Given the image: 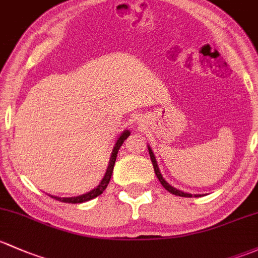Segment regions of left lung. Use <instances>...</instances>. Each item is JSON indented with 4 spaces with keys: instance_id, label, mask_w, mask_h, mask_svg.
I'll use <instances>...</instances> for the list:
<instances>
[{
    "instance_id": "obj_1",
    "label": "left lung",
    "mask_w": 258,
    "mask_h": 258,
    "mask_svg": "<svg viewBox=\"0 0 258 258\" xmlns=\"http://www.w3.org/2000/svg\"><path fill=\"white\" fill-rule=\"evenodd\" d=\"M148 150H149V154H150L151 163H153V166H154V171H155V175H156V177H158V179H159V181L161 182V185H163V186L165 187V190H168L169 192L174 194V195H176V196H181V198H192V196H195V198H199V196H201V195H199V194H196V195H192V194L184 192V191H181V190H177V188H175L174 186H171V185H170L169 182L166 181L165 179H164V177H163V175H161V171H160V169H159V165H158V163H156V158H155V155H154L153 150H151L150 145H148Z\"/></svg>"
}]
</instances>
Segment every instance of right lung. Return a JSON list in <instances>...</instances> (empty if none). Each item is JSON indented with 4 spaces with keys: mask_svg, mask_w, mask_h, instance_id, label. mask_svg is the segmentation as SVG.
Returning a JSON list of instances; mask_svg holds the SVG:
<instances>
[{
    "mask_svg": "<svg viewBox=\"0 0 258 258\" xmlns=\"http://www.w3.org/2000/svg\"><path fill=\"white\" fill-rule=\"evenodd\" d=\"M129 135H130L129 130H124V132L121 133V134L118 137V139H116L115 144H114L113 151H111V154H110V159H109V163H108L107 171H105L104 176H103V179L100 180L99 185H98L97 187H94V188H93V190H90L89 192L83 194V195L72 196V198H59V196H52V195H50V196H52V198H54L55 200L62 201V203L82 204V203H86V201L92 200V199L97 198V196H99L100 194H103V191H104L105 188H107L108 184H109V181H110L111 174H113L114 164H115V159H116V155H118L119 149H120L121 145H123L124 140H125L126 138L129 137Z\"/></svg>",
    "mask_w": 258,
    "mask_h": 258,
    "instance_id": "obj_1",
    "label": "right lung"
}]
</instances>
